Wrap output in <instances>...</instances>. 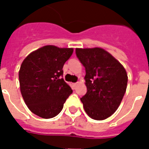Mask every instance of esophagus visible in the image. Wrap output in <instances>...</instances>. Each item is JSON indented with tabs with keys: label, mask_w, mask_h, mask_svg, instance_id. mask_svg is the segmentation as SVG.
I'll return each instance as SVG.
<instances>
[{
	"label": "esophagus",
	"mask_w": 149,
	"mask_h": 149,
	"mask_svg": "<svg viewBox=\"0 0 149 149\" xmlns=\"http://www.w3.org/2000/svg\"><path fill=\"white\" fill-rule=\"evenodd\" d=\"M78 85H79V82H76V83H73V86H74L75 87H77Z\"/></svg>",
	"instance_id": "34e87169"
}]
</instances>
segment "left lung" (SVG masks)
I'll return each mask as SVG.
<instances>
[{
	"mask_svg": "<svg viewBox=\"0 0 149 149\" xmlns=\"http://www.w3.org/2000/svg\"><path fill=\"white\" fill-rule=\"evenodd\" d=\"M76 54L86 69L87 92L80 98L86 113L103 120L117 111L127 90V71L111 54L100 47L77 48Z\"/></svg>",
	"mask_w": 149,
	"mask_h": 149,
	"instance_id": "obj_1",
	"label": "left lung"
}]
</instances>
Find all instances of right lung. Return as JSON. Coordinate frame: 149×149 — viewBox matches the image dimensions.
Instances as JSON below:
<instances>
[{"mask_svg": "<svg viewBox=\"0 0 149 149\" xmlns=\"http://www.w3.org/2000/svg\"><path fill=\"white\" fill-rule=\"evenodd\" d=\"M72 48L46 45L29 54L19 71L20 92L32 113L44 119L57 116L72 94L63 78V67Z\"/></svg>", "mask_w": 149, "mask_h": 149, "instance_id": "obj_1", "label": "right lung"}]
</instances>
